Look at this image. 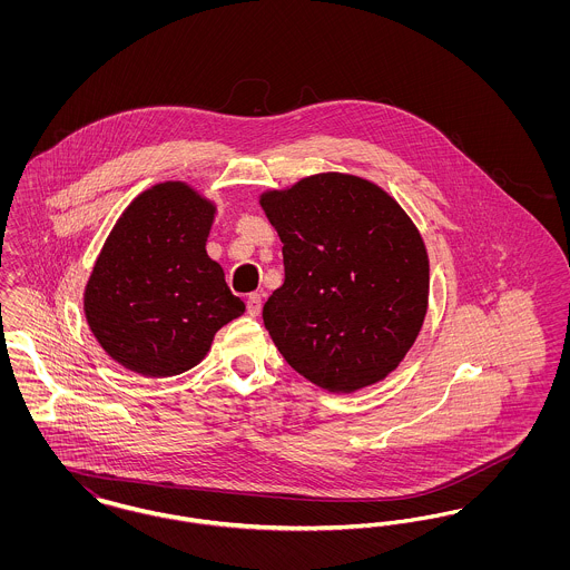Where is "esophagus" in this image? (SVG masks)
Wrapping results in <instances>:
<instances>
[{"label":"esophagus","mask_w":570,"mask_h":570,"mask_svg":"<svg viewBox=\"0 0 570 570\" xmlns=\"http://www.w3.org/2000/svg\"><path fill=\"white\" fill-rule=\"evenodd\" d=\"M261 309H263V295L252 293V295L247 297V314H249V316H258Z\"/></svg>","instance_id":"1"}]
</instances>
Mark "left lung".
<instances>
[{"mask_svg":"<svg viewBox=\"0 0 570 570\" xmlns=\"http://www.w3.org/2000/svg\"><path fill=\"white\" fill-rule=\"evenodd\" d=\"M284 244V284L263 307L273 344L303 379L354 393L386 379L416 342L430 258L400 203L348 173L261 194Z\"/></svg>","mask_w":570,"mask_h":570,"instance_id":"left-lung-1","label":"left lung"}]
</instances>
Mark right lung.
<instances>
[{
	"label": "right lung",
	"instance_id": "obj_1",
	"mask_svg": "<svg viewBox=\"0 0 570 570\" xmlns=\"http://www.w3.org/2000/svg\"><path fill=\"white\" fill-rule=\"evenodd\" d=\"M216 212L186 181H163L115 222L85 284L82 312L121 367L145 379L184 374L244 314L205 247Z\"/></svg>",
	"mask_w": 570,
	"mask_h": 570
}]
</instances>
